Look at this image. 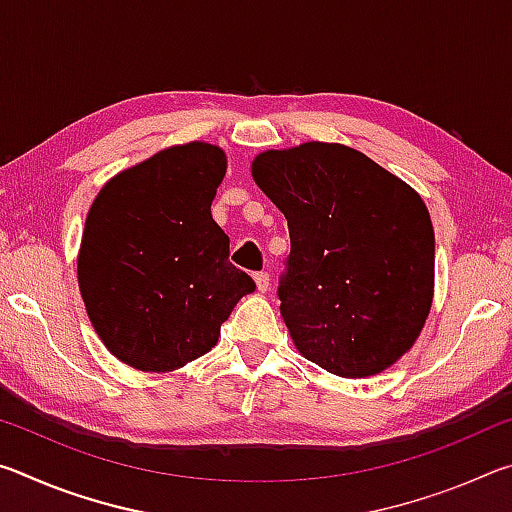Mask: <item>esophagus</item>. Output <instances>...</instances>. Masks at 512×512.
Segmentation results:
<instances>
[{
  "mask_svg": "<svg viewBox=\"0 0 512 512\" xmlns=\"http://www.w3.org/2000/svg\"><path fill=\"white\" fill-rule=\"evenodd\" d=\"M255 284H257V291H266L268 284H271V280H268V273L266 271H259L255 273Z\"/></svg>",
  "mask_w": 512,
  "mask_h": 512,
  "instance_id": "34e87169",
  "label": "esophagus"
}]
</instances>
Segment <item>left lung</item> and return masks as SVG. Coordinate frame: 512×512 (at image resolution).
I'll list each match as a JSON object with an SVG mask.
<instances>
[{
    "mask_svg": "<svg viewBox=\"0 0 512 512\" xmlns=\"http://www.w3.org/2000/svg\"><path fill=\"white\" fill-rule=\"evenodd\" d=\"M253 178L289 223L277 298L296 348L339 377L386 370L431 309L436 239L422 198L343 144L266 151Z\"/></svg>",
    "mask_w": 512,
    "mask_h": 512,
    "instance_id": "obj_1",
    "label": "left lung"
}]
</instances>
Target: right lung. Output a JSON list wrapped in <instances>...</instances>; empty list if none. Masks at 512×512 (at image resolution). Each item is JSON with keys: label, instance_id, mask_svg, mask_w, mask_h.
Segmentation results:
<instances>
[{"label": "right lung", "instance_id": "right-lung-1", "mask_svg": "<svg viewBox=\"0 0 512 512\" xmlns=\"http://www.w3.org/2000/svg\"><path fill=\"white\" fill-rule=\"evenodd\" d=\"M223 176L219 146L192 142L117 173L94 198L79 287L99 339L128 366L167 372L203 357L255 291L210 212Z\"/></svg>", "mask_w": 512, "mask_h": 512}]
</instances>
